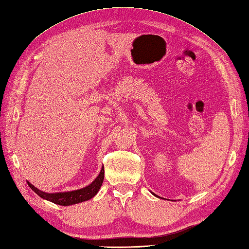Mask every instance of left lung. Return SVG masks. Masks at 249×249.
Segmentation results:
<instances>
[{"instance_id":"1","label":"left lung","mask_w":249,"mask_h":249,"mask_svg":"<svg viewBox=\"0 0 249 249\" xmlns=\"http://www.w3.org/2000/svg\"><path fill=\"white\" fill-rule=\"evenodd\" d=\"M153 195H154V193H153ZM154 196H155V195H154ZM157 197H160V198H161L160 196H157Z\"/></svg>"}]
</instances>
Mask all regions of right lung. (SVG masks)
<instances>
[{
  "mask_svg": "<svg viewBox=\"0 0 249 249\" xmlns=\"http://www.w3.org/2000/svg\"><path fill=\"white\" fill-rule=\"evenodd\" d=\"M104 178H105V167L102 166L98 177H97L89 186L81 188V189H78V190L48 193V192L39 190L38 188H36L34 185L30 184L28 180H27V184L40 197L46 199V201H50L53 204L61 205V206H70V205L86 202L90 198H93L97 195V192L99 191L100 187L102 185V181H104Z\"/></svg>",
  "mask_w": 249,
  "mask_h": 249,
  "instance_id": "1",
  "label": "right lung"
}]
</instances>
